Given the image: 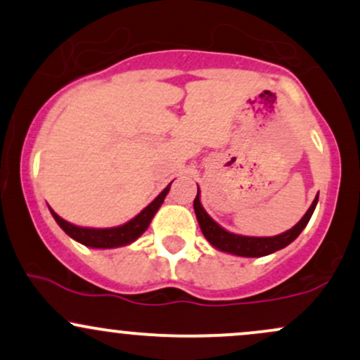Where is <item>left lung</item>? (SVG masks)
I'll list each match as a JSON object with an SVG mask.
<instances>
[{
  "instance_id": "8db88e82",
  "label": "left lung",
  "mask_w": 360,
  "mask_h": 360,
  "mask_svg": "<svg viewBox=\"0 0 360 360\" xmlns=\"http://www.w3.org/2000/svg\"><path fill=\"white\" fill-rule=\"evenodd\" d=\"M316 203H318V194L315 196V200H313L311 206L308 208V212L303 214V218H301L292 229H289L288 232L284 233L274 235V237H247V235H237L232 232H226L223 226L218 225V223L205 212L203 205H201V200H200V188H198V194L196 198H194L193 205H194V213H196L201 232H203L205 238L212 243L214 249L226 252V254L240 255V257H264V255L274 254L276 250H281L284 249V247H288L289 243L303 232V229L308 225L313 212H315Z\"/></svg>"
}]
</instances>
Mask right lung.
Returning a JSON list of instances; mask_svg holds the SVG:
<instances>
[{"label": "right lung", "mask_w": 360, "mask_h": 360, "mask_svg": "<svg viewBox=\"0 0 360 360\" xmlns=\"http://www.w3.org/2000/svg\"><path fill=\"white\" fill-rule=\"evenodd\" d=\"M171 184L172 183H169L166 186V189H164L150 205L146 206L137 217H134L130 221L123 223V225L120 226H111V229H88V226L72 225V223L60 218L51 206H49V210H51L57 225L76 242H79L86 247H91V249H115V247H123L135 242L140 235L146 232L148 225H150L152 218H154V214L157 213V210L162 206L164 198L167 196L169 189H171Z\"/></svg>", "instance_id": "add662e5"}]
</instances>
